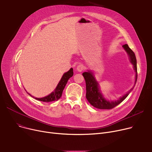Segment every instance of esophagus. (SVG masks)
<instances>
[{
  "instance_id": "1",
  "label": "esophagus",
  "mask_w": 152,
  "mask_h": 152,
  "mask_svg": "<svg viewBox=\"0 0 152 152\" xmlns=\"http://www.w3.org/2000/svg\"><path fill=\"white\" fill-rule=\"evenodd\" d=\"M76 69H77V71H79V72H81V71H83V69H84V66H83V65H78V66L76 67Z\"/></svg>"
}]
</instances>
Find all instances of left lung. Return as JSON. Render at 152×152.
<instances>
[{"label": "left lung", "mask_w": 152, "mask_h": 152, "mask_svg": "<svg viewBox=\"0 0 152 152\" xmlns=\"http://www.w3.org/2000/svg\"><path fill=\"white\" fill-rule=\"evenodd\" d=\"M123 49L127 52L129 57L130 62L133 65L134 69L135 72V85L136 84L137 79V60L135 58V55L134 52L129 47L128 45L125 44L123 45ZM83 75L85 79L86 84V97L87 100L91 103V104L99 109H112L119 103H121L130 94V92L133 90L134 86L129 91L127 92L123 96L119 98L117 100L109 101L106 100L103 95L101 93L99 83L95 78L94 73L91 71H87L83 73Z\"/></svg>", "instance_id": "1"}]
</instances>
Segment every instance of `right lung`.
Returning <instances> with one entry per match:
<instances>
[{
  "instance_id": "add662e5",
  "label": "right lung",
  "mask_w": 152,
  "mask_h": 152,
  "mask_svg": "<svg viewBox=\"0 0 152 152\" xmlns=\"http://www.w3.org/2000/svg\"><path fill=\"white\" fill-rule=\"evenodd\" d=\"M73 69L71 68L68 71H67L66 73H65L63 74V76L61 77L60 81H59L58 85L56 87L54 91H53L52 93H50L49 95H47V96L42 97V98H35V99L41 101V102H53V101H57L61 97V95L63 91L64 88L68 81V79L73 76ZM29 95H30L29 94ZM32 97V95H31Z\"/></svg>"
}]
</instances>
